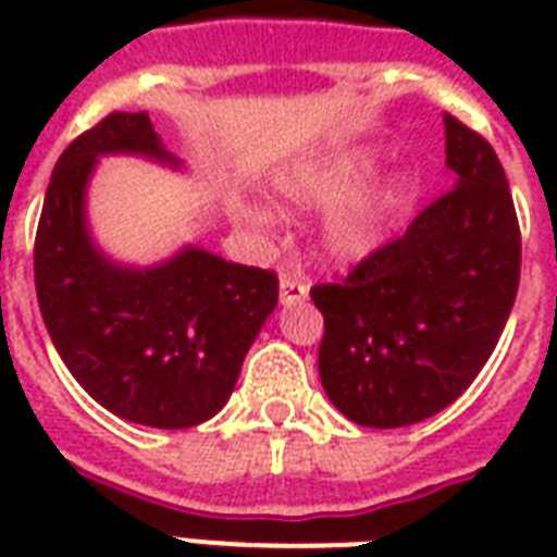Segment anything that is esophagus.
Instances as JSON below:
<instances>
[{
    "mask_svg": "<svg viewBox=\"0 0 557 557\" xmlns=\"http://www.w3.org/2000/svg\"><path fill=\"white\" fill-rule=\"evenodd\" d=\"M310 295V286L304 280L283 277L280 280V304H298Z\"/></svg>",
    "mask_w": 557,
    "mask_h": 557,
    "instance_id": "34e87169",
    "label": "esophagus"
}]
</instances>
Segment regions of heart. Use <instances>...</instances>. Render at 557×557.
<instances>
[{"label":"heart","mask_w":557,"mask_h":557,"mask_svg":"<svg viewBox=\"0 0 557 557\" xmlns=\"http://www.w3.org/2000/svg\"><path fill=\"white\" fill-rule=\"evenodd\" d=\"M373 170L375 158L370 151H339L334 158L301 166L280 184L283 199L295 208L325 211V208L341 206L327 218L322 230V253L334 265H355L373 253L382 244L387 220L409 199V182L391 178L382 187L367 190L351 200L350 196L361 190ZM346 198L350 199L349 203ZM343 201L346 207L342 206Z\"/></svg>","instance_id":"b5f03b06"}]
</instances>
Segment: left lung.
I'll return each mask as SVG.
<instances>
[{"instance_id": "8db88e82", "label": "left lung", "mask_w": 557, "mask_h": 557, "mask_svg": "<svg viewBox=\"0 0 557 557\" xmlns=\"http://www.w3.org/2000/svg\"><path fill=\"white\" fill-rule=\"evenodd\" d=\"M444 137L454 187L403 238L310 289L325 315L322 387L373 430L447 409L490 361L519 289L522 238L502 160L450 113Z\"/></svg>"}]
</instances>
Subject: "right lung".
Masks as SVG:
<instances>
[{
  "label": "right lung",
  "instance_id": "add662e5",
  "mask_svg": "<svg viewBox=\"0 0 557 557\" xmlns=\"http://www.w3.org/2000/svg\"><path fill=\"white\" fill-rule=\"evenodd\" d=\"M103 154L178 166L148 113H110L62 151L35 235V292L59 358L95 403L158 430L214 418L277 307V274L184 247L151 268L110 262L86 230Z\"/></svg>",
  "mask_w": 557,
  "mask_h": 557
}]
</instances>
